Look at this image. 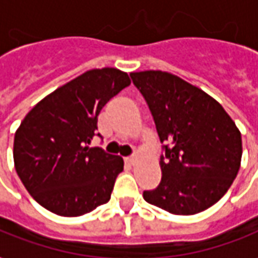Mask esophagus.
Segmentation results:
<instances>
[{
    "instance_id": "1",
    "label": "esophagus",
    "mask_w": 258,
    "mask_h": 258,
    "mask_svg": "<svg viewBox=\"0 0 258 258\" xmlns=\"http://www.w3.org/2000/svg\"><path fill=\"white\" fill-rule=\"evenodd\" d=\"M125 162H127L128 165H131V166H134L135 162H137V159H135L134 156H133V158H125Z\"/></svg>"
}]
</instances>
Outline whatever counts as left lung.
<instances>
[{
  "mask_svg": "<svg viewBox=\"0 0 258 258\" xmlns=\"http://www.w3.org/2000/svg\"><path fill=\"white\" fill-rule=\"evenodd\" d=\"M160 141L159 185L144 200L174 215L208 210L229 190L242 162V134L215 99L165 71L131 73Z\"/></svg>",
  "mask_w": 258,
  "mask_h": 258,
  "instance_id": "left-lung-1",
  "label": "left lung"
}]
</instances>
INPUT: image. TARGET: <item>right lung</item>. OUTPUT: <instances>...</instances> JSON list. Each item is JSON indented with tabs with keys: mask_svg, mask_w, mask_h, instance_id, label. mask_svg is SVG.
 <instances>
[{
	"mask_svg": "<svg viewBox=\"0 0 258 258\" xmlns=\"http://www.w3.org/2000/svg\"><path fill=\"white\" fill-rule=\"evenodd\" d=\"M130 84L128 74L117 68L89 70L25 116L14 138V163L41 207L60 217H81L110 200L124 160L89 144L102 107Z\"/></svg>",
	"mask_w": 258,
	"mask_h": 258,
	"instance_id": "1",
	"label": "right lung"
}]
</instances>
